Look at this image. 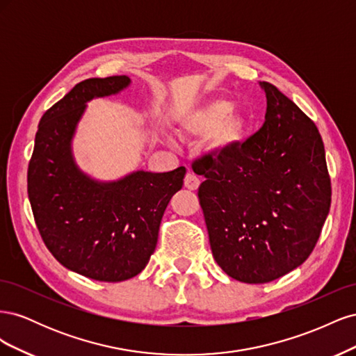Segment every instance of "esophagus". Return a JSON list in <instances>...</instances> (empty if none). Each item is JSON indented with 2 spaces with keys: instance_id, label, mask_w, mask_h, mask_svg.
Instances as JSON below:
<instances>
[{
  "instance_id": "esophagus-1",
  "label": "esophagus",
  "mask_w": 356,
  "mask_h": 356,
  "mask_svg": "<svg viewBox=\"0 0 356 356\" xmlns=\"http://www.w3.org/2000/svg\"><path fill=\"white\" fill-rule=\"evenodd\" d=\"M200 186V179L193 174V172H187V175L184 178V187L188 190H197Z\"/></svg>"
}]
</instances>
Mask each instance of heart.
<instances>
[{"label":"heart","instance_id":"obj_1","mask_svg":"<svg viewBox=\"0 0 356 356\" xmlns=\"http://www.w3.org/2000/svg\"><path fill=\"white\" fill-rule=\"evenodd\" d=\"M229 99H212L182 115L179 134L186 139L209 136V148L217 156H227L243 144L250 132L246 114L232 111Z\"/></svg>","mask_w":356,"mask_h":356}]
</instances>
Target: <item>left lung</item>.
<instances>
[{"label":"left lung","instance_id":"1","mask_svg":"<svg viewBox=\"0 0 356 356\" xmlns=\"http://www.w3.org/2000/svg\"><path fill=\"white\" fill-rule=\"evenodd\" d=\"M263 127L227 156L193 169L204 179L199 200L215 261L245 284L275 281L314 251L331 204L325 149L318 127L263 81Z\"/></svg>","mask_w":356,"mask_h":356}]
</instances>
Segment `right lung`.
<instances>
[{"label":"right lung","instance_id":"obj_1","mask_svg":"<svg viewBox=\"0 0 356 356\" xmlns=\"http://www.w3.org/2000/svg\"><path fill=\"white\" fill-rule=\"evenodd\" d=\"M129 84L126 75L75 84L41 117L28 166V197L47 250L70 270L102 282H122L144 270L161 217L186 175L181 166L98 181L75 163L72 138L88 102Z\"/></svg>","mask_w":356,"mask_h":356}]
</instances>
